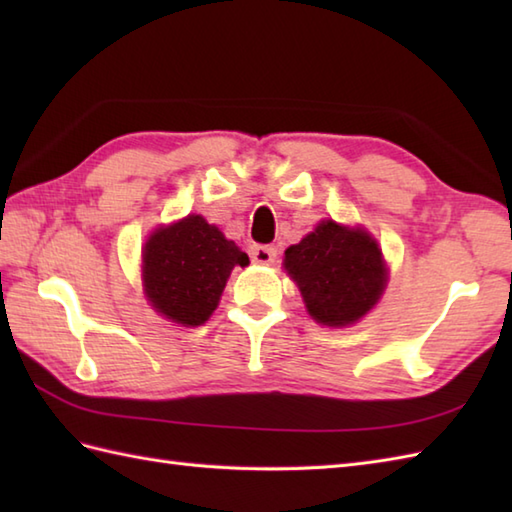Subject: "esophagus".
I'll list each match as a JSON object with an SVG mask.
<instances>
[{
  "label": "esophagus",
  "mask_w": 512,
  "mask_h": 512,
  "mask_svg": "<svg viewBox=\"0 0 512 512\" xmlns=\"http://www.w3.org/2000/svg\"><path fill=\"white\" fill-rule=\"evenodd\" d=\"M250 259L255 264H273L277 259V248L273 246H250Z\"/></svg>",
  "instance_id": "esophagus-1"
}]
</instances>
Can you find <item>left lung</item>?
<instances>
[{
	"label": "left lung",
	"instance_id": "8db88e82",
	"mask_svg": "<svg viewBox=\"0 0 512 512\" xmlns=\"http://www.w3.org/2000/svg\"><path fill=\"white\" fill-rule=\"evenodd\" d=\"M284 266L323 325H350L374 308L385 288L378 244L361 228L321 222L286 250Z\"/></svg>",
	"mask_w": 512,
	"mask_h": 512
}]
</instances>
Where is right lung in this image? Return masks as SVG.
Here are the masks:
<instances>
[{"instance_id": "obj_1", "label": "right lung", "mask_w": 512, "mask_h": 512, "mask_svg": "<svg viewBox=\"0 0 512 512\" xmlns=\"http://www.w3.org/2000/svg\"><path fill=\"white\" fill-rule=\"evenodd\" d=\"M235 266H248V255L202 215L158 228L143 250L151 306L182 325H202L211 317Z\"/></svg>"}]
</instances>
